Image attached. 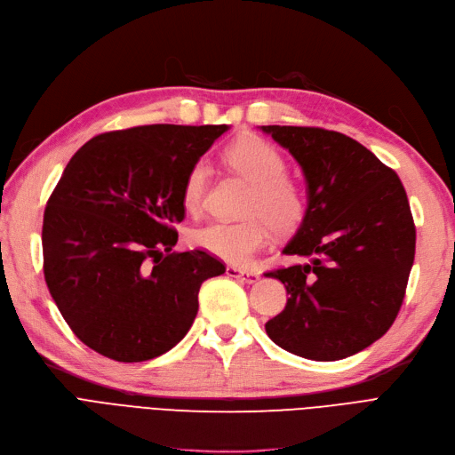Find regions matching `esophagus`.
Wrapping results in <instances>:
<instances>
[{
    "instance_id": "esophagus-1",
    "label": "esophagus",
    "mask_w": 455,
    "mask_h": 455,
    "mask_svg": "<svg viewBox=\"0 0 455 455\" xmlns=\"http://www.w3.org/2000/svg\"><path fill=\"white\" fill-rule=\"evenodd\" d=\"M226 275L231 276V278H239L241 282H246V284H254V282L259 280V273L243 271V269H237V267H228Z\"/></svg>"
}]
</instances>
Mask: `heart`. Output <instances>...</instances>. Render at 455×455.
Masks as SVG:
<instances>
[{
    "mask_svg": "<svg viewBox=\"0 0 455 455\" xmlns=\"http://www.w3.org/2000/svg\"><path fill=\"white\" fill-rule=\"evenodd\" d=\"M229 167L252 184L239 222L214 220L190 233V243L231 265H248L269 241L271 226L280 233L299 228L307 214L303 186L286 175V158L271 143L248 137L228 148ZM209 165L199 160L184 177L182 205L197 212L207 196Z\"/></svg>",
    "mask_w": 455,
    "mask_h": 455,
    "instance_id": "heart-1",
    "label": "heart"
}]
</instances>
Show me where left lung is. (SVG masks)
<instances>
[{"label": "left lung", "mask_w": 455, "mask_h": 455, "mask_svg": "<svg viewBox=\"0 0 455 455\" xmlns=\"http://www.w3.org/2000/svg\"><path fill=\"white\" fill-rule=\"evenodd\" d=\"M261 130L303 169L307 214L282 252L310 259L265 273L290 295L265 331L295 355L337 362L371 347L399 315L416 250L409 199L395 171L347 135Z\"/></svg>", "instance_id": "8db88e82"}]
</instances>
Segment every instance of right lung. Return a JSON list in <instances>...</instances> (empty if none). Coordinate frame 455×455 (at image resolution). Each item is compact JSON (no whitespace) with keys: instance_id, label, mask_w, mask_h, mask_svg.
Returning <instances> with one entry per match:
<instances>
[{"instance_id":"1","label":"right lung","mask_w":455,"mask_h":455,"mask_svg":"<svg viewBox=\"0 0 455 455\" xmlns=\"http://www.w3.org/2000/svg\"><path fill=\"white\" fill-rule=\"evenodd\" d=\"M229 128L152 124L75 152L43 218V271L71 331L98 354L147 362L179 344L199 288L226 273L205 250L173 252L184 177Z\"/></svg>"}]
</instances>
